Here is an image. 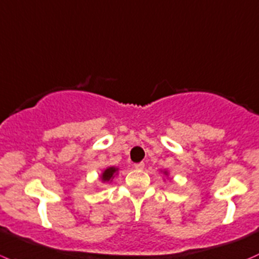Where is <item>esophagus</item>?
Wrapping results in <instances>:
<instances>
[{"label": "esophagus", "instance_id": "1", "mask_svg": "<svg viewBox=\"0 0 259 259\" xmlns=\"http://www.w3.org/2000/svg\"><path fill=\"white\" fill-rule=\"evenodd\" d=\"M143 167H145V163H143V162L135 163V168H137V170H142Z\"/></svg>", "mask_w": 259, "mask_h": 259}]
</instances>
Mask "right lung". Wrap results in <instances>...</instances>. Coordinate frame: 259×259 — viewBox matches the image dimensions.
<instances>
[{"label":"right lung","mask_w":259,"mask_h":259,"mask_svg":"<svg viewBox=\"0 0 259 259\" xmlns=\"http://www.w3.org/2000/svg\"><path fill=\"white\" fill-rule=\"evenodd\" d=\"M116 171H117L116 167H108L106 171H104L103 175H102V180L109 181L112 178H113V175L116 174Z\"/></svg>","instance_id":"obj_1"}]
</instances>
